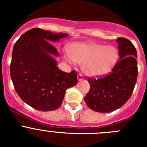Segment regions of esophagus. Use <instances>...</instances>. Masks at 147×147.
<instances>
[{
	"label": "esophagus",
	"instance_id": "34e87169",
	"mask_svg": "<svg viewBox=\"0 0 147 147\" xmlns=\"http://www.w3.org/2000/svg\"><path fill=\"white\" fill-rule=\"evenodd\" d=\"M77 80H78V81H82V80H84L83 76L81 74H79L77 75Z\"/></svg>",
	"mask_w": 147,
	"mask_h": 147
}]
</instances>
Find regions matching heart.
Instances as JSON below:
<instances>
[{
	"mask_svg": "<svg viewBox=\"0 0 147 147\" xmlns=\"http://www.w3.org/2000/svg\"><path fill=\"white\" fill-rule=\"evenodd\" d=\"M66 60L82 65V70L88 76H101L108 72L117 58L113 46L88 42L71 45Z\"/></svg>",
	"mask_w": 147,
	"mask_h": 147,
	"instance_id": "1",
	"label": "heart"
}]
</instances>
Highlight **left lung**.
Here are the masks:
<instances>
[{
  "label": "left lung",
  "mask_w": 147,
  "mask_h": 147,
  "mask_svg": "<svg viewBox=\"0 0 147 147\" xmlns=\"http://www.w3.org/2000/svg\"><path fill=\"white\" fill-rule=\"evenodd\" d=\"M119 60L105 77L88 79L90 90L85 102L89 108L99 113H110L122 107L128 101L138 76L137 51L127 39L119 37Z\"/></svg>",
  "instance_id": "1"
}]
</instances>
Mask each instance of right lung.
Returning <instances> with one entry per match:
<instances>
[{
	"instance_id": "obj_1",
	"label": "right lung",
	"mask_w": 147,
	"mask_h": 147,
	"mask_svg": "<svg viewBox=\"0 0 147 147\" xmlns=\"http://www.w3.org/2000/svg\"><path fill=\"white\" fill-rule=\"evenodd\" d=\"M67 37L65 33L34 28L23 34L14 45L10 65L13 85L23 102L36 110H57L66 90L77 84L76 71L59 70L55 59L59 53L50 42Z\"/></svg>"
}]
</instances>
